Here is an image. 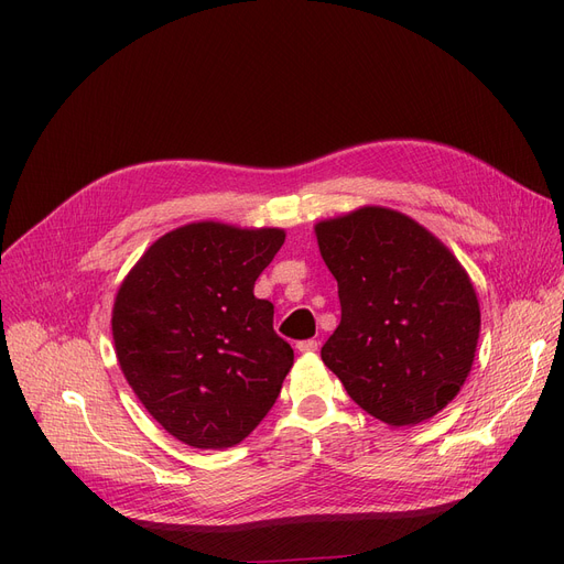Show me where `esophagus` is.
Listing matches in <instances>:
<instances>
[{"label": "esophagus", "mask_w": 564, "mask_h": 564, "mask_svg": "<svg viewBox=\"0 0 564 564\" xmlns=\"http://www.w3.org/2000/svg\"><path fill=\"white\" fill-rule=\"evenodd\" d=\"M317 347H319V343L317 340H302V343H297V349L302 351V354H313V351H317Z\"/></svg>", "instance_id": "34e87169"}]
</instances>
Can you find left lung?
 Returning a JSON list of instances; mask_svg holds the SVG:
<instances>
[{"instance_id": "8db88e82", "label": "left lung", "mask_w": 564, "mask_h": 564, "mask_svg": "<svg viewBox=\"0 0 564 564\" xmlns=\"http://www.w3.org/2000/svg\"><path fill=\"white\" fill-rule=\"evenodd\" d=\"M340 324L322 361L381 423H423L464 387L480 304L459 260L411 217L368 205L315 226Z\"/></svg>"}]
</instances>
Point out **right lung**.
Segmentation results:
<instances>
[{
  "mask_svg": "<svg viewBox=\"0 0 564 564\" xmlns=\"http://www.w3.org/2000/svg\"><path fill=\"white\" fill-rule=\"evenodd\" d=\"M281 228L196 221L162 235L116 292L111 336L134 395L177 441L224 451L267 416L294 351L253 294Z\"/></svg>",
  "mask_w": 564,
  "mask_h": 564,
  "instance_id": "obj_1",
  "label": "right lung"
}]
</instances>
